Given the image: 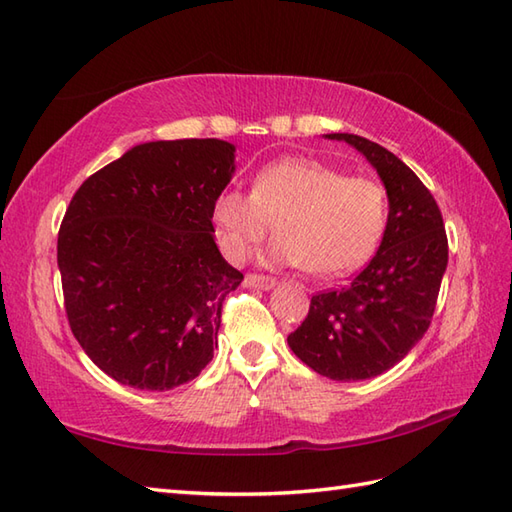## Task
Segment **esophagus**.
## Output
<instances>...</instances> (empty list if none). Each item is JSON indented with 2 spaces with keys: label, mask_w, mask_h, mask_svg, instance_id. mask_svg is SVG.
<instances>
[{
  "label": "esophagus",
  "mask_w": 512,
  "mask_h": 512,
  "mask_svg": "<svg viewBox=\"0 0 512 512\" xmlns=\"http://www.w3.org/2000/svg\"><path fill=\"white\" fill-rule=\"evenodd\" d=\"M245 285L254 287V289H271V287H276V278L263 276V274H247Z\"/></svg>",
  "instance_id": "34e87169"
}]
</instances>
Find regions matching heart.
I'll use <instances>...</instances> for the list:
<instances>
[{"mask_svg":"<svg viewBox=\"0 0 512 512\" xmlns=\"http://www.w3.org/2000/svg\"><path fill=\"white\" fill-rule=\"evenodd\" d=\"M223 254L243 263L276 223L269 258L302 265L320 278H339L377 252L390 223V197L381 181L348 177L306 157L265 166L252 192L227 188L212 203Z\"/></svg>","mask_w":512,"mask_h":512,"instance_id":"1","label":"heart"}]
</instances>
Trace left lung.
I'll list each match as a JSON object with an SVG mask.
<instances>
[{"mask_svg":"<svg viewBox=\"0 0 512 512\" xmlns=\"http://www.w3.org/2000/svg\"><path fill=\"white\" fill-rule=\"evenodd\" d=\"M377 168L390 197L379 252L350 285L311 298L309 315L287 337L295 357L322 377L361 381L390 370L427 333L449 243L434 195L410 166L361 135L331 133Z\"/></svg>","mask_w":512,"mask_h":512,"instance_id":"1","label":"left lung"}]
</instances>
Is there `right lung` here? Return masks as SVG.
<instances>
[{
    "instance_id": "1",
    "label": "right lung",
    "mask_w": 512,
    "mask_h": 512,
    "mask_svg": "<svg viewBox=\"0 0 512 512\" xmlns=\"http://www.w3.org/2000/svg\"><path fill=\"white\" fill-rule=\"evenodd\" d=\"M232 173L230 142H146L72 197L56 243L67 322L118 383L170 390L212 359L223 302L243 280L212 238Z\"/></svg>"
}]
</instances>
